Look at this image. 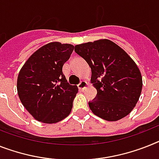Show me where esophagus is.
<instances>
[{"mask_svg":"<svg viewBox=\"0 0 159 159\" xmlns=\"http://www.w3.org/2000/svg\"><path fill=\"white\" fill-rule=\"evenodd\" d=\"M78 86V88H79L80 90H82V91H84V90H86V89L88 88V83L86 82V81H82V82L78 84V86Z\"/></svg>","mask_w":159,"mask_h":159,"instance_id":"obj_1","label":"esophagus"}]
</instances>
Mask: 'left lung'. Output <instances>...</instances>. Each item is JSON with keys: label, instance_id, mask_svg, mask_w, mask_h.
<instances>
[{"label": "left lung", "instance_id": "8db88e82", "mask_svg": "<svg viewBox=\"0 0 159 159\" xmlns=\"http://www.w3.org/2000/svg\"><path fill=\"white\" fill-rule=\"evenodd\" d=\"M74 51L91 69L90 82L97 90L95 99L89 102L92 112L107 121L128 116L142 90L141 73L134 61L107 39L76 45Z\"/></svg>", "mask_w": 159, "mask_h": 159}]
</instances>
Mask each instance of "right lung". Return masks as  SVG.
<instances>
[{
  "instance_id": "obj_1",
  "label": "right lung",
  "mask_w": 159,
  "mask_h": 159,
  "mask_svg": "<svg viewBox=\"0 0 159 159\" xmlns=\"http://www.w3.org/2000/svg\"><path fill=\"white\" fill-rule=\"evenodd\" d=\"M73 49L69 43H48L35 51L20 69L18 97L36 120L55 124L71 112L78 88L68 83L62 68Z\"/></svg>"
}]
</instances>
